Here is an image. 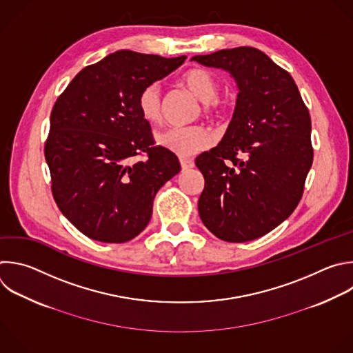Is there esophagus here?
<instances>
[{
  "label": "esophagus",
  "instance_id": "1",
  "mask_svg": "<svg viewBox=\"0 0 353 353\" xmlns=\"http://www.w3.org/2000/svg\"><path fill=\"white\" fill-rule=\"evenodd\" d=\"M180 165L183 170H188L194 168V162L191 159H180Z\"/></svg>",
  "mask_w": 353,
  "mask_h": 353
}]
</instances>
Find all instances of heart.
<instances>
[{"mask_svg":"<svg viewBox=\"0 0 353 353\" xmlns=\"http://www.w3.org/2000/svg\"><path fill=\"white\" fill-rule=\"evenodd\" d=\"M184 81L192 94L203 102V113L216 116L221 110V103L216 98L219 94V83L216 77L205 69H192L185 73ZM139 110L148 123L157 125L163 116V97L158 83L145 85L139 94ZM158 145L172 151L180 157L195 155L212 144L210 134L201 126L170 128L157 134Z\"/></svg>","mask_w":353,"mask_h":353,"instance_id":"b5f03b06","label":"heart"}]
</instances>
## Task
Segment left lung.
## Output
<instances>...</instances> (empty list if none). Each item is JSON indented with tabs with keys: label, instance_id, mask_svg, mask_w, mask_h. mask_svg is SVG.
I'll return each mask as SVG.
<instances>
[{
	"label": "left lung",
	"instance_id": "1",
	"mask_svg": "<svg viewBox=\"0 0 353 353\" xmlns=\"http://www.w3.org/2000/svg\"><path fill=\"white\" fill-rule=\"evenodd\" d=\"M228 72L239 88L217 147L196 157L205 179L198 212L223 241L256 240L295 210L312 168V122L291 74L254 47L196 55Z\"/></svg>",
	"mask_w": 353,
	"mask_h": 353
}]
</instances>
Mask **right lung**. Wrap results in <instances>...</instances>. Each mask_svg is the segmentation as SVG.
<instances>
[{
    "label": "right lung",
    "instance_id": "1",
    "mask_svg": "<svg viewBox=\"0 0 353 353\" xmlns=\"http://www.w3.org/2000/svg\"><path fill=\"white\" fill-rule=\"evenodd\" d=\"M185 58L116 51L80 70L57 99L46 143L52 195L88 239L121 244L137 237L157 192L180 172L172 151L154 147L137 99ZM140 153L149 158L133 164Z\"/></svg>",
    "mask_w": 353,
    "mask_h": 353
}]
</instances>
